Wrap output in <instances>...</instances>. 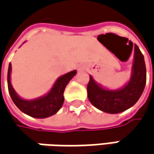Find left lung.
Segmentation results:
<instances>
[{
    "label": "left lung",
    "mask_w": 154,
    "mask_h": 154,
    "mask_svg": "<svg viewBox=\"0 0 154 154\" xmlns=\"http://www.w3.org/2000/svg\"><path fill=\"white\" fill-rule=\"evenodd\" d=\"M146 82V69L144 56L137 45H134V54L131 77L125 85L110 90L97 83L92 76L87 86L88 98L98 110L106 113L116 114L126 111L137 103L142 95Z\"/></svg>",
    "instance_id": "1"
}]
</instances>
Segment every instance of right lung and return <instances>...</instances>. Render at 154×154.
<instances>
[{
    "mask_svg": "<svg viewBox=\"0 0 154 154\" xmlns=\"http://www.w3.org/2000/svg\"><path fill=\"white\" fill-rule=\"evenodd\" d=\"M11 70L12 65L10 63L8 70V87L9 95L14 104L23 113L35 119L49 118L58 112L64 102L63 92L65 87L71 80V78L77 74V70L69 71L57 79L47 94L35 99H24L16 93L12 86Z\"/></svg>",
    "mask_w": 154,
    "mask_h": 154,
    "instance_id": "1",
    "label": "right lung"
}]
</instances>
